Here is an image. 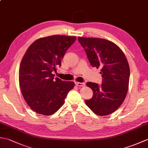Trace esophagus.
I'll use <instances>...</instances> for the list:
<instances>
[{
  "mask_svg": "<svg viewBox=\"0 0 148 148\" xmlns=\"http://www.w3.org/2000/svg\"><path fill=\"white\" fill-rule=\"evenodd\" d=\"M76 85L77 86H85V83H79V82H76L75 83Z\"/></svg>",
  "mask_w": 148,
  "mask_h": 148,
  "instance_id": "esophagus-1",
  "label": "esophagus"
}]
</instances>
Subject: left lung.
<instances>
[{
    "instance_id": "obj_1",
    "label": "left lung",
    "mask_w": 148,
    "mask_h": 148,
    "mask_svg": "<svg viewBox=\"0 0 148 148\" xmlns=\"http://www.w3.org/2000/svg\"><path fill=\"white\" fill-rule=\"evenodd\" d=\"M90 64L100 69L102 83L88 82L93 90L92 98L85 100L86 106L99 116H107L121 106L127 96L130 67L124 53L110 40L100 38L78 37Z\"/></svg>"
}]
</instances>
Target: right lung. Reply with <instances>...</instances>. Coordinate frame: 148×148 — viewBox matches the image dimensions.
I'll list each match as a JSON object with an SVG mask.
<instances>
[{"mask_svg": "<svg viewBox=\"0 0 148 148\" xmlns=\"http://www.w3.org/2000/svg\"><path fill=\"white\" fill-rule=\"evenodd\" d=\"M76 36L55 35L41 37L27 49L20 63L19 84L25 102L40 114H54L64 103L74 83L54 78L56 66H61L64 55Z\"/></svg>", "mask_w": 148, "mask_h": 148, "instance_id": "right-lung-1", "label": "right lung"}]
</instances>
